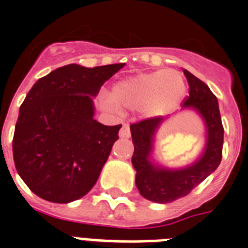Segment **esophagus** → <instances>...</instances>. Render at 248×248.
I'll use <instances>...</instances> for the list:
<instances>
[{"label": "esophagus", "mask_w": 248, "mask_h": 248, "mask_svg": "<svg viewBox=\"0 0 248 248\" xmlns=\"http://www.w3.org/2000/svg\"><path fill=\"white\" fill-rule=\"evenodd\" d=\"M118 135H120V137H121V139H130L131 132H130V127H128V124H122L121 130H120Z\"/></svg>", "instance_id": "obj_1"}]
</instances>
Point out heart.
Listing matches in <instances>:
<instances>
[{
  "mask_svg": "<svg viewBox=\"0 0 248 248\" xmlns=\"http://www.w3.org/2000/svg\"><path fill=\"white\" fill-rule=\"evenodd\" d=\"M186 82L176 70L143 72L118 81L111 96L103 94L102 102L116 109H139L143 117H161L175 109L185 97Z\"/></svg>",
  "mask_w": 248,
  "mask_h": 248,
  "instance_id": "obj_1",
  "label": "heart"
}]
</instances>
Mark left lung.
<instances>
[{"label":"left lung","instance_id":"1","mask_svg":"<svg viewBox=\"0 0 248 248\" xmlns=\"http://www.w3.org/2000/svg\"><path fill=\"white\" fill-rule=\"evenodd\" d=\"M189 86L181 111L199 115L204 126V146L196 160L182 167H167L155 157V141L160 127L170 117L148 118L130 126L133 142L132 166L136 187L142 197L156 203H170L185 197L204 178L214 173L222 160L223 127L218 101L208 86L184 68Z\"/></svg>","mask_w":248,"mask_h":248}]
</instances>
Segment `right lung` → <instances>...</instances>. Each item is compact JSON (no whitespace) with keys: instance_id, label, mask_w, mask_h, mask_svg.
I'll list each match as a JSON object with an SVG mask.
<instances>
[{"instance_id":"right-lung-1","label":"right lung","mask_w":248,"mask_h":248,"mask_svg":"<svg viewBox=\"0 0 248 248\" xmlns=\"http://www.w3.org/2000/svg\"><path fill=\"white\" fill-rule=\"evenodd\" d=\"M124 66L71 63L32 86L20 107L12 151L18 175L34 195L68 203L97 182L121 124L96 121L93 98Z\"/></svg>"}]
</instances>
